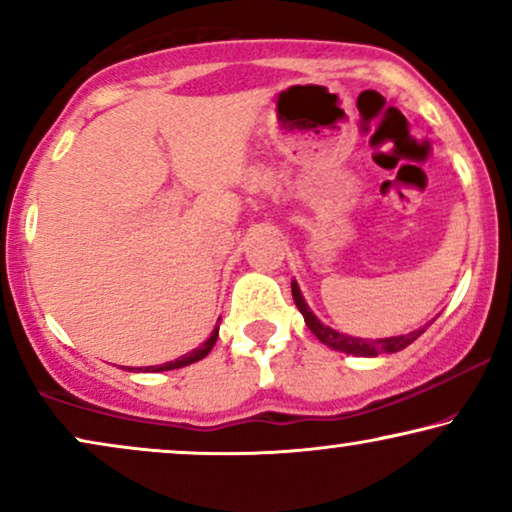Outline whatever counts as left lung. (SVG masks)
I'll use <instances>...</instances> for the list:
<instances>
[{"label": "left lung", "instance_id": "obj_1", "mask_svg": "<svg viewBox=\"0 0 512 512\" xmlns=\"http://www.w3.org/2000/svg\"><path fill=\"white\" fill-rule=\"evenodd\" d=\"M291 293L293 300H296L300 314L305 317V324L310 331L317 335V338L324 342L326 347L335 349V352H345V354H354V356H377V354H394L401 352L408 345H412L419 335L426 331V326L417 328V331H410L408 335H391V338H377V340H368V338H354V335H345L335 328L321 324V319H317V314L310 310V305L305 303L303 293H300V286L296 279L291 282Z\"/></svg>", "mask_w": 512, "mask_h": 512}]
</instances>
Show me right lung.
<instances>
[{"label": "right lung", "mask_w": 512, "mask_h": 512, "mask_svg": "<svg viewBox=\"0 0 512 512\" xmlns=\"http://www.w3.org/2000/svg\"><path fill=\"white\" fill-rule=\"evenodd\" d=\"M221 324V321H219ZM216 338H219V326H214V331H212V335H209V338L202 342L200 347H195L193 352H188V354H184V356H179V359H174V361H167V363H160V366H144V368H125V370H130V373H163V370H174V368H184V366H191V363H195V361H200V359H205V356L212 352V347H214V342H216Z\"/></svg>", "instance_id": "add662e5"}]
</instances>
